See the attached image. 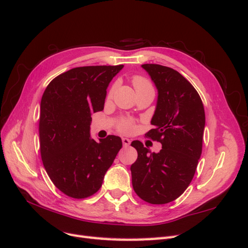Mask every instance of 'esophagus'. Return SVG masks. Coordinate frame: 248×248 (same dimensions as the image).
I'll list each match as a JSON object with an SVG mask.
<instances>
[{"mask_svg": "<svg viewBox=\"0 0 248 248\" xmlns=\"http://www.w3.org/2000/svg\"><path fill=\"white\" fill-rule=\"evenodd\" d=\"M122 142H123V146L124 147H128L130 145V140L127 139V138H123L122 139Z\"/></svg>", "mask_w": 248, "mask_h": 248, "instance_id": "obj_1", "label": "esophagus"}]
</instances>
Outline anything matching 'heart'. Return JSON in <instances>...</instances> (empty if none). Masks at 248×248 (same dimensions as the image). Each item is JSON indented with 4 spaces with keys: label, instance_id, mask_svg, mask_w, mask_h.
<instances>
[{
    "label": "heart",
    "instance_id": "obj_1",
    "mask_svg": "<svg viewBox=\"0 0 248 248\" xmlns=\"http://www.w3.org/2000/svg\"><path fill=\"white\" fill-rule=\"evenodd\" d=\"M132 81V85L134 87V89H136V91L139 92V91H142V90H151V91H154L153 89V86L151 82H150L146 78L144 77H140V76H134L131 79ZM115 89H116V86L112 85L108 91V99H110L112 96H114V93H115ZM118 129L119 131H121L122 133H130L133 131L134 129V122L133 120L131 119H124L122 120L121 122L119 123L118 125Z\"/></svg>",
    "mask_w": 248,
    "mask_h": 248
}]
</instances>
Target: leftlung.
I'll return each mask as SVG.
<instances>
[{
  "mask_svg": "<svg viewBox=\"0 0 248 248\" xmlns=\"http://www.w3.org/2000/svg\"><path fill=\"white\" fill-rule=\"evenodd\" d=\"M158 90L151 124L145 137L161 142L158 153L134 140L138 159L131 168L132 186L150 204L175 201L185 191L202 154L205 109L197 90L178 71L158 64L141 65Z\"/></svg>",
  "mask_w": 248,
  "mask_h": 248,
  "instance_id": "obj_1",
  "label": "left lung"
}]
</instances>
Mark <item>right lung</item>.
<instances>
[{"mask_svg":"<svg viewBox=\"0 0 248 248\" xmlns=\"http://www.w3.org/2000/svg\"><path fill=\"white\" fill-rule=\"evenodd\" d=\"M84 66L52 79L40 103L39 138L44 169L59 190L73 199L93 196L122 148L121 138L96 141L90 136L92 112L104 108L108 84L123 68Z\"/></svg>","mask_w":248,"mask_h":248,"instance_id":"right-lung-1","label":"right lung"}]
</instances>
